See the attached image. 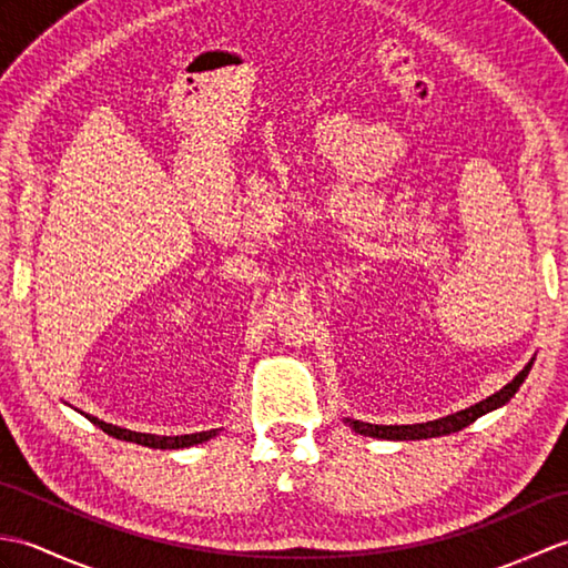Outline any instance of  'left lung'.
I'll return each instance as SVG.
<instances>
[{"label":"left lung","mask_w":568,"mask_h":568,"mask_svg":"<svg viewBox=\"0 0 568 568\" xmlns=\"http://www.w3.org/2000/svg\"><path fill=\"white\" fill-rule=\"evenodd\" d=\"M529 368H532V361L517 373V376L500 388L498 393H493L486 400H480L476 405H470L462 413H454V415H446L442 419H432V422H422V425H371V422H358V419H346L348 425H352L358 434H366V437H378V439H429V437H442V434H452L468 427L470 422H476L480 415L490 413V409H496L500 405H505L510 400V397L520 388L523 381L527 378Z\"/></svg>","instance_id":"left-lung-1"}]
</instances>
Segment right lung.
Masks as SVG:
<instances>
[{
	"mask_svg": "<svg viewBox=\"0 0 568 568\" xmlns=\"http://www.w3.org/2000/svg\"><path fill=\"white\" fill-rule=\"evenodd\" d=\"M84 417H88L92 425H98L102 432H106L114 439H124V442H134V444H141V446H151V449H183V446L202 444V442L216 437V429L197 432V434H180V437H159V434H141V432H131V429L116 427V425H106V422L92 417V415H84Z\"/></svg>",
	"mask_w": 568,
	"mask_h": 568,
	"instance_id": "obj_1",
	"label": "right lung"
}]
</instances>
